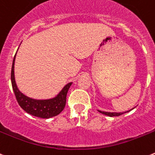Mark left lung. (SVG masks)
Masks as SVG:
<instances>
[{"label":"left lung","mask_w":155,"mask_h":155,"mask_svg":"<svg viewBox=\"0 0 155 155\" xmlns=\"http://www.w3.org/2000/svg\"><path fill=\"white\" fill-rule=\"evenodd\" d=\"M134 109V108H133ZM133 109H131V110H133ZM131 110H130L128 111H126V112H122V113H115V112H105V111H101V110H98L99 112L101 113V114H105V115L107 116H109V117H118V116H120L122 115L123 114H125V113H127L129 112V111H130Z\"/></svg>","instance_id":"obj_1"}]
</instances>
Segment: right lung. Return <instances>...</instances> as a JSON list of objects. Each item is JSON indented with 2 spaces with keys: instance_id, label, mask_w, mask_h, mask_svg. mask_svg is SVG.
<instances>
[{
  "instance_id": "obj_1",
  "label": "right lung",
  "mask_w": 155,
  "mask_h": 155,
  "mask_svg": "<svg viewBox=\"0 0 155 155\" xmlns=\"http://www.w3.org/2000/svg\"><path fill=\"white\" fill-rule=\"evenodd\" d=\"M15 56L16 54L14 57L13 63H12L11 79H12V88L15 97L20 107L28 114L40 118L48 119L60 114L65 107L66 95L72 83H69L65 85L63 89L54 98L48 99V100H35V99L30 98L20 92L17 86L15 78Z\"/></svg>"
}]
</instances>
